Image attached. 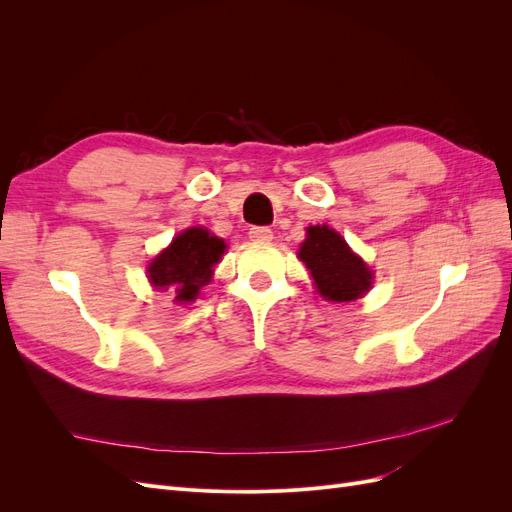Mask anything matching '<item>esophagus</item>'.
Instances as JSON below:
<instances>
[{"label":"esophagus","mask_w":512,"mask_h":512,"mask_svg":"<svg viewBox=\"0 0 512 512\" xmlns=\"http://www.w3.org/2000/svg\"><path fill=\"white\" fill-rule=\"evenodd\" d=\"M247 235H250V239H252L254 243H269V241L273 239V232H271V228H267V226H252L250 232H247Z\"/></svg>","instance_id":"1"}]
</instances>
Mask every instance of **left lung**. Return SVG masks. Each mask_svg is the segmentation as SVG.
<instances>
[{
	"label": "left lung",
	"instance_id": "obj_1",
	"mask_svg": "<svg viewBox=\"0 0 512 512\" xmlns=\"http://www.w3.org/2000/svg\"><path fill=\"white\" fill-rule=\"evenodd\" d=\"M299 260L312 275L316 292L324 301H356L374 282V273L363 258L356 256L346 239L327 224L307 228Z\"/></svg>",
	"mask_w": 512,
	"mask_h": 512
}]
</instances>
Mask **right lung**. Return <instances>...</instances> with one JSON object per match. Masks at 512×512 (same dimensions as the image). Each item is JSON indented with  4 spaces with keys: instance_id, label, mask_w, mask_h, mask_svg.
<instances>
[{
    "instance_id": "1",
    "label": "right lung",
    "mask_w": 512,
    "mask_h": 512,
    "mask_svg": "<svg viewBox=\"0 0 512 512\" xmlns=\"http://www.w3.org/2000/svg\"><path fill=\"white\" fill-rule=\"evenodd\" d=\"M226 252L224 239L203 226L179 232L166 250L149 262L147 277L156 290H170L177 303H192L213 277V267Z\"/></svg>"
}]
</instances>
